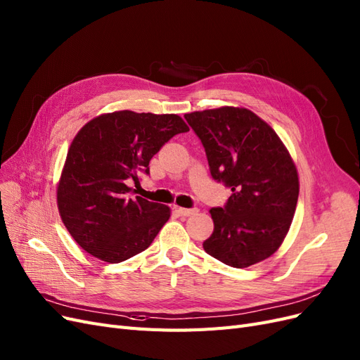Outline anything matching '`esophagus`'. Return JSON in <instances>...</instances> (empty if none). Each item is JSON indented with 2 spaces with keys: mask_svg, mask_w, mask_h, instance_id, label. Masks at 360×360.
<instances>
[{
  "mask_svg": "<svg viewBox=\"0 0 360 360\" xmlns=\"http://www.w3.org/2000/svg\"><path fill=\"white\" fill-rule=\"evenodd\" d=\"M176 211L181 217H190V215H194L197 212L195 207H193V210H188V207H176Z\"/></svg>",
  "mask_w": 360,
  "mask_h": 360,
  "instance_id": "obj_1",
  "label": "esophagus"
}]
</instances>
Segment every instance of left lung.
Listing matches in <instances>:
<instances>
[{
	"instance_id": "1",
	"label": "left lung",
	"mask_w": 360,
	"mask_h": 360,
	"mask_svg": "<svg viewBox=\"0 0 360 360\" xmlns=\"http://www.w3.org/2000/svg\"><path fill=\"white\" fill-rule=\"evenodd\" d=\"M205 148L211 175L231 190L212 207L205 251L231 268H248L280 248L299 195L297 170L281 139L256 113L223 106L185 113Z\"/></svg>"
}]
</instances>
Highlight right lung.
<instances>
[{"label":"right lung","instance_id":"add662e5","mask_svg":"<svg viewBox=\"0 0 360 360\" xmlns=\"http://www.w3.org/2000/svg\"><path fill=\"white\" fill-rule=\"evenodd\" d=\"M178 115L104 113L86 122L68 148L56 203L68 233L91 256L120 263L146 250L170 207L131 197L130 184L170 139L188 131Z\"/></svg>","mask_w":360,"mask_h":360}]
</instances>
